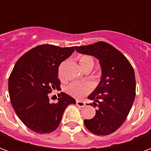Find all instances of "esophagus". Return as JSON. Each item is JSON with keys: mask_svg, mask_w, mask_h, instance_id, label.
<instances>
[{"mask_svg": "<svg viewBox=\"0 0 151 151\" xmlns=\"http://www.w3.org/2000/svg\"><path fill=\"white\" fill-rule=\"evenodd\" d=\"M76 104H77V106L80 107V108H83L86 105V104L85 102L81 101V100H77V101H76Z\"/></svg>", "mask_w": 151, "mask_h": 151, "instance_id": "34e87169", "label": "esophagus"}]
</instances>
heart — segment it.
Listing matches in <instances>:
<instances>
[{
	"label": "heart",
	"instance_id": "1",
	"mask_svg": "<svg viewBox=\"0 0 151 151\" xmlns=\"http://www.w3.org/2000/svg\"><path fill=\"white\" fill-rule=\"evenodd\" d=\"M78 62L81 68L85 67H93L94 65V59L91 56L87 55H81L78 56ZM91 86L86 82H75L70 83L69 85L66 86L65 91L69 95H72L76 98H81L83 95L88 94L91 91Z\"/></svg>",
	"mask_w": 151,
	"mask_h": 151
}]
</instances>
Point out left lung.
I'll return each instance as SVG.
<instances>
[{"label": "left lung", "mask_w": 151, "mask_h": 151, "mask_svg": "<svg viewBox=\"0 0 151 151\" xmlns=\"http://www.w3.org/2000/svg\"><path fill=\"white\" fill-rule=\"evenodd\" d=\"M79 53L95 56L101 66L100 82L89 95L98 107L95 116L85 120L87 129L96 135H108L120 128L126 120L136 95L134 70L120 51L106 42L75 47Z\"/></svg>", "instance_id": "left-lung-1"}]
</instances>
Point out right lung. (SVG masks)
I'll list each match as a JSON object with an SVG mask.
<instances>
[{"mask_svg": "<svg viewBox=\"0 0 151 151\" xmlns=\"http://www.w3.org/2000/svg\"><path fill=\"white\" fill-rule=\"evenodd\" d=\"M74 47L39 45L18 59L9 78L12 106L26 126L38 133H49L59 126L63 113L75 99L60 92L56 104L49 102L48 94L60 88L58 68L72 55Z\"/></svg>", "mask_w": 151, "mask_h": 151, "instance_id": "1", "label": "right lung"}]
</instances>
